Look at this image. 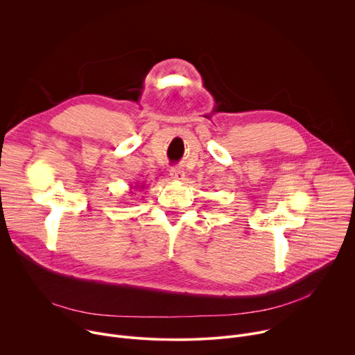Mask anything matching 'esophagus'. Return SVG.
I'll return each mask as SVG.
<instances>
[{"label": "esophagus", "mask_w": 355, "mask_h": 355, "mask_svg": "<svg viewBox=\"0 0 355 355\" xmlns=\"http://www.w3.org/2000/svg\"><path fill=\"white\" fill-rule=\"evenodd\" d=\"M170 175H171V178H173V180H175V181H181V180H184L185 173H184L181 168H178V167H173V168L170 170Z\"/></svg>", "instance_id": "obj_1"}]
</instances>
